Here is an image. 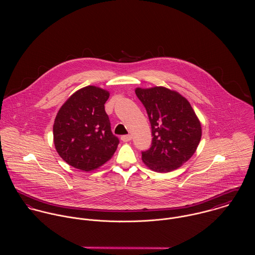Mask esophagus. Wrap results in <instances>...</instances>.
Returning a JSON list of instances; mask_svg holds the SVG:
<instances>
[{
    "instance_id": "obj_1",
    "label": "esophagus",
    "mask_w": 255,
    "mask_h": 255,
    "mask_svg": "<svg viewBox=\"0 0 255 255\" xmlns=\"http://www.w3.org/2000/svg\"><path fill=\"white\" fill-rule=\"evenodd\" d=\"M121 139L124 141V142H128L131 140V135L130 134H127V135H123L121 137Z\"/></svg>"
}]
</instances>
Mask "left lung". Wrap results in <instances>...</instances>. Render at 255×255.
<instances>
[{
	"label": "left lung",
	"mask_w": 255,
	"mask_h": 255,
	"mask_svg": "<svg viewBox=\"0 0 255 255\" xmlns=\"http://www.w3.org/2000/svg\"><path fill=\"white\" fill-rule=\"evenodd\" d=\"M151 125V147L142 151L146 166L159 173L181 167L196 151L201 125L189 102L180 93L163 86L136 88Z\"/></svg>",
	"instance_id": "1"
}]
</instances>
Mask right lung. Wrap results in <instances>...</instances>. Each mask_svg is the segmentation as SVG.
Listing matches in <instances>:
<instances>
[{
  "label": "right lung",
  "mask_w": 255,
  "mask_h": 255,
  "mask_svg": "<svg viewBox=\"0 0 255 255\" xmlns=\"http://www.w3.org/2000/svg\"><path fill=\"white\" fill-rule=\"evenodd\" d=\"M107 90L86 86L59 110L54 127V144L61 158L73 168L89 172L109 161L119 144L112 133L105 103Z\"/></svg>",
  "instance_id": "1"
}]
</instances>
